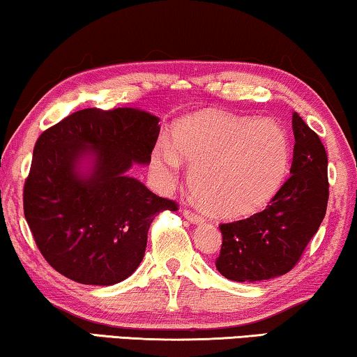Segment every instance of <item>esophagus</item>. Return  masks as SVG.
I'll list each match as a JSON object with an SVG mask.
<instances>
[{"label": "esophagus", "mask_w": 357, "mask_h": 357, "mask_svg": "<svg viewBox=\"0 0 357 357\" xmlns=\"http://www.w3.org/2000/svg\"><path fill=\"white\" fill-rule=\"evenodd\" d=\"M183 215H184V218L189 220V222L192 223V225H199V223L204 222V218L200 217V215L195 213V212H192V210H190V208H184L183 210Z\"/></svg>", "instance_id": "1"}]
</instances>
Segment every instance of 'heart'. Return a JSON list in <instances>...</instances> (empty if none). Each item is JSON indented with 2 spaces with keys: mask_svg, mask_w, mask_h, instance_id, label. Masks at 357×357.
I'll return each instance as SVG.
<instances>
[{
  "mask_svg": "<svg viewBox=\"0 0 357 357\" xmlns=\"http://www.w3.org/2000/svg\"><path fill=\"white\" fill-rule=\"evenodd\" d=\"M172 144L157 149V167L176 174L183 160L192 165L195 197L218 217L257 212L273 199L288 173V137L273 119L194 113L174 124Z\"/></svg>",
  "mask_w": 357,
  "mask_h": 357,
  "instance_id": "heart-1",
  "label": "heart"
}]
</instances>
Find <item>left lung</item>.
<instances>
[{
	"instance_id": "left-lung-1",
	"label": "left lung",
	"mask_w": 357,
	"mask_h": 357,
	"mask_svg": "<svg viewBox=\"0 0 357 357\" xmlns=\"http://www.w3.org/2000/svg\"><path fill=\"white\" fill-rule=\"evenodd\" d=\"M291 176L262 212L220 225L217 270L239 283L277 278L298 264L327 212V152L319 135L293 113Z\"/></svg>"
}]
</instances>
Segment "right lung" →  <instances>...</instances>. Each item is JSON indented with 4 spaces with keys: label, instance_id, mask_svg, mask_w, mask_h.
Here are the masks:
<instances>
[{
    "label": "right lung",
    "instance_id": "obj_1",
    "mask_svg": "<svg viewBox=\"0 0 357 357\" xmlns=\"http://www.w3.org/2000/svg\"><path fill=\"white\" fill-rule=\"evenodd\" d=\"M158 121L134 108H87L40 135L24 215L56 272L82 284H116L142 262L155 215L176 212L173 200L128 174L134 163H150Z\"/></svg>",
    "mask_w": 357,
    "mask_h": 357
}]
</instances>
